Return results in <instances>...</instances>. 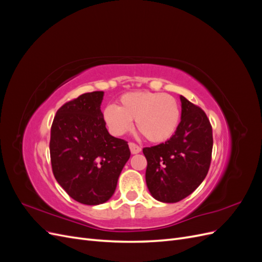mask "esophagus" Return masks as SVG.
I'll list each match as a JSON object with an SVG mask.
<instances>
[{
    "instance_id": "1",
    "label": "esophagus",
    "mask_w": 262,
    "mask_h": 262,
    "mask_svg": "<svg viewBox=\"0 0 262 262\" xmlns=\"http://www.w3.org/2000/svg\"><path fill=\"white\" fill-rule=\"evenodd\" d=\"M129 147H130V150L132 154H138L141 152V147L139 145H137L136 143H132V142L131 143H129Z\"/></svg>"
}]
</instances>
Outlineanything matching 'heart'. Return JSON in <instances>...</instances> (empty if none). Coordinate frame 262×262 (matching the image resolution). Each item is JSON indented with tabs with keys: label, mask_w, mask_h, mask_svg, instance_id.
Returning a JSON list of instances; mask_svg holds the SVG:
<instances>
[{
	"label": "heart",
	"mask_w": 262,
	"mask_h": 262,
	"mask_svg": "<svg viewBox=\"0 0 262 262\" xmlns=\"http://www.w3.org/2000/svg\"><path fill=\"white\" fill-rule=\"evenodd\" d=\"M102 118L115 136H123L130 131L132 120H136L138 129L149 142L161 143L176 132L180 109L177 100L170 95L139 91L122 95L118 106H107Z\"/></svg>",
	"instance_id": "heart-1"
}]
</instances>
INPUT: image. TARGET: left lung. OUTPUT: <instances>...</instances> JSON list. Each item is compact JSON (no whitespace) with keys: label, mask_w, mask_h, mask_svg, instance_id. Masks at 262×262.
<instances>
[{"label":"left lung","mask_w":262,"mask_h":262,"mask_svg":"<svg viewBox=\"0 0 262 262\" xmlns=\"http://www.w3.org/2000/svg\"><path fill=\"white\" fill-rule=\"evenodd\" d=\"M181 120L165 143L144 147L146 185L157 201L175 203L191 194L209 171L213 147L212 126L203 110L184 96Z\"/></svg>","instance_id":"8db88e82"}]
</instances>
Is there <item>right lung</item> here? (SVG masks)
I'll use <instances>...</instances> for the list:
<instances>
[{
  "label": "right lung",
  "mask_w": 262,
  "mask_h": 262,
  "mask_svg": "<svg viewBox=\"0 0 262 262\" xmlns=\"http://www.w3.org/2000/svg\"><path fill=\"white\" fill-rule=\"evenodd\" d=\"M104 92L86 93L55 115L50 138L53 175L67 193L87 205L105 203L130 158L128 142L110 136L100 105Z\"/></svg>",
  "instance_id": "1"
}]
</instances>
